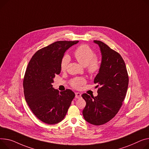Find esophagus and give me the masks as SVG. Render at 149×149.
<instances>
[{"instance_id": "34e87169", "label": "esophagus", "mask_w": 149, "mask_h": 149, "mask_svg": "<svg viewBox=\"0 0 149 149\" xmlns=\"http://www.w3.org/2000/svg\"><path fill=\"white\" fill-rule=\"evenodd\" d=\"M81 94L80 93H79V92L75 93V97L76 98H80V97H81Z\"/></svg>"}]
</instances>
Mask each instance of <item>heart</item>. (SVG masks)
Wrapping results in <instances>:
<instances>
[{
    "label": "heart",
    "instance_id": "obj_1",
    "mask_svg": "<svg viewBox=\"0 0 149 149\" xmlns=\"http://www.w3.org/2000/svg\"><path fill=\"white\" fill-rule=\"evenodd\" d=\"M76 60L83 66L87 67V70L91 75L96 74L100 69V63L95 57V53L93 49L87 45H81L78 47L74 53ZM70 61V57L67 54L62 58L61 68L62 71H65ZM86 83V79L83 77L75 78L71 81V85L75 88H80L81 86Z\"/></svg>",
    "mask_w": 149,
    "mask_h": 149
}]
</instances>
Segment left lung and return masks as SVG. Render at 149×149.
<instances>
[{
    "label": "left lung",
    "instance_id": "8db88e82",
    "mask_svg": "<svg viewBox=\"0 0 149 149\" xmlns=\"http://www.w3.org/2000/svg\"><path fill=\"white\" fill-rule=\"evenodd\" d=\"M100 47L102 56L100 69L94 83L100 87L96 96L81 95L86 105L83 111L84 119L94 125L106 123L116 115L122 105L127 90L129 78L122 56L100 41H94Z\"/></svg>",
    "mask_w": 149,
    "mask_h": 149
}]
</instances>
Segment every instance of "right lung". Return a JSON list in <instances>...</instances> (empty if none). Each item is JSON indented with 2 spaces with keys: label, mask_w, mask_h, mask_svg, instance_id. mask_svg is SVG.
Listing matches in <instances>:
<instances>
[{
  "label": "right lung",
  "mask_w": 149,
  "mask_h": 149,
  "mask_svg": "<svg viewBox=\"0 0 149 149\" xmlns=\"http://www.w3.org/2000/svg\"><path fill=\"white\" fill-rule=\"evenodd\" d=\"M78 41H56L39 49L30 61L23 88L26 102L42 122L53 125L61 122L75 97L70 89L59 93L53 87L56 75L61 73L65 53Z\"/></svg>",
  "instance_id": "1"
}]
</instances>
